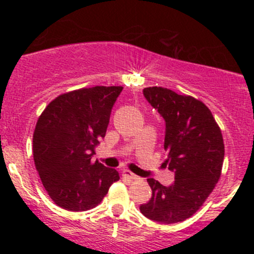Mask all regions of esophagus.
<instances>
[{"mask_svg":"<svg viewBox=\"0 0 254 254\" xmlns=\"http://www.w3.org/2000/svg\"><path fill=\"white\" fill-rule=\"evenodd\" d=\"M123 176L127 177V178H129V179H131V181H134V179H137V176H135L134 173H131L130 171H124V172H123Z\"/></svg>","mask_w":254,"mask_h":254,"instance_id":"esophagus-1","label":"esophagus"}]
</instances>
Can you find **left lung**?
Returning <instances> with one entry per match:
<instances>
[{
    "mask_svg": "<svg viewBox=\"0 0 254 254\" xmlns=\"http://www.w3.org/2000/svg\"><path fill=\"white\" fill-rule=\"evenodd\" d=\"M143 96L166 120V165L175 172V183L166 187L148 178L152 196L140 211L162 224L184 221L200 209L221 176V130L210 109L194 97L163 87H146Z\"/></svg>",
    "mask_w": 254,
    "mask_h": 254,
    "instance_id": "8db88e82",
    "label": "left lung"
}]
</instances>
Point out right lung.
<instances>
[{
  "instance_id": "obj_1",
  "label": "right lung",
  "mask_w": 254,
  "mask_h": 254,
  "mask_svg": "<svg viewBox=\"0 0 254 254\" xmlns=\"http://www.w3.org/2000/svg\"><path fill=\"white\" fill-rule=\"evenodd\" d=\"M122 91V86H96L66 92L40 114L33 134L35 168L49 196L63 209H93L119 181L117 170L91 160Z\"/></svg>"
}]
</instances>
